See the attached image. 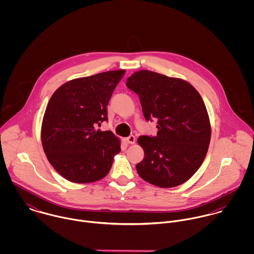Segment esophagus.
Masks as SVG:
<instances>
[{
    "instance_id": "1",
    "label": "esophagus",
    "mask_w": 254,
    "mask_h": 254,
    "mask_svg": "<svg viewBox=\"0 0 254 254\" xmlns=\"http://www.w3.org/2000/svg\"><path fill=\"white\" fill-rule=\"evenodd\" d=\"M126 141H127V143H128V144H134V143H135V141H136V138H135V136L130 135L129 137H127V138H126Z\"/></svg>"
}]
</instances>
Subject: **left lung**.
Wrapping results in <instances>:
<instances>
[{"instance_id": "obj_1", "label": "left lung", "mask_w": 254, "mask_h": 254, "mask_svg": "<svg viewBox=\"0 0 254 254\" xmlns=\"http://www.w3.org/2000/svg\"><path fill=\"white\" fill-rule=\"evenodd\" d=\"M136 93L146 121L155 119L156 136H141L145 157L136 165L141 178L160 188L188 181L208 150L211 129L205 105L188 82L141 70L127 79Z\"/></svg>"}]
</instances>
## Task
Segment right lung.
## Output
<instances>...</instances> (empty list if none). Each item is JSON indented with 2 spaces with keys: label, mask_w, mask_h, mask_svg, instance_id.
I'll use <instances>...</instances> for the list:
<instances>
[{
  "label": "right lung",
  "mask_w": 254,
  "mask_h": 254,
  "mask_svg": "<svg viewBox=\"0 0 254 254\" xmlns=\"http://www.w3.org/2000/svg\"><path fill=\"white\" fill-rule=\"evenodd\" d=\"M125 70L98 73L71 80L50 99L42 123V145L48 160L73 183L103 179L119 153L111 131L96 130L108 121V105Z\"/></svg>",
  "instance_id": "obj_1"
}]
</instances>
